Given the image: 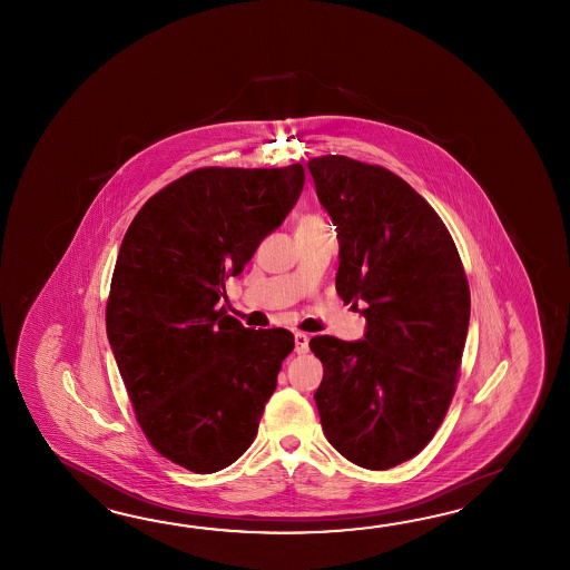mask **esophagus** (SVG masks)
<instances>
[{
    "mask_svg": "<svg viewBox=\"0 0 570 570\" xmlns=\"http://www.w3.org/2000/svg\"><path fill=\"white\" fill-rule=\"evenodd\" d=\"M307 351H309V336L303 334V332H297L295 334V352L297 354H305Z\"/></svg>",
    "mask_w": 570,
    "mask_h": 570,
    "instance_id": "34e87169",
    "label": "esophagus"
}]
</instances>
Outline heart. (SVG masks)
Masks as SVG:
<instances>
[{"instance_id": "heart-1", "label": "heart", "mask_w": 570, "mask_h": 570, "mask_svg": "<svg viewBox=\"0 0 570 570\" xmlns=\"http://www.w3.org/2000/svg\"><path fill=\"white\" fill-rule=\"evenodd\" d=\"M320 226H327L326 219L315 216V214H307L299 219L297 228H320Z\"/></svg>"}]
</instances>
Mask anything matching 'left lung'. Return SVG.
<instances>
[{
	"label": "left lung",
	"instance_id": "1",
	"mask_svg": "<svg viewBox=\"0 0 570 570\" xmlns=\"http://www.w3.org/2000/svg\"><path fill=\"white\" fill-rule=\"evenodd\" d=\"M338 232L336 291L366 317L364 340L315 336L314 400L327 442L371 471L410 461L454 395L471 291L444 222L391 170L348 157L307 163Z\"/></svg>",
	"mask_w": 570,
	"mask_h": 570
}]
</instances>
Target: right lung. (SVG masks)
Segmentation results:
<instances>
[{
	"label": "right lung",
	"mask_w": 570,
	"mask_h": 570,
	"mask_svg": "<svg viewBox=\"0 0 570 570\" xmlns=\"http://www.w3.org/2000/svg\"><path fill=\"white\" fill-rule=\"evenodd\" d=\"M303 183L299 163L191 170L153 195L121 240L109 346L148 442L194 473L222 471L253 444L295 346L287 330L244 327L219 302Z\"/></svg>",
	"instance_id": "1"
}]
</instances>
